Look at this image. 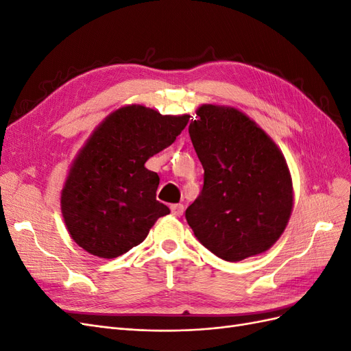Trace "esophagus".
<instances>
[{
	"label": "esophagus",
	"mask_w": 351,
	"mask_h": 351,
	"mask_svg": "<svg viewBox=\"0 0 351 351\" xmlns=\"http://www.w3.org/2000/svg\"><path fill=\"white\" fill-rule=\"evenodd\" d=\"M183 212H184V206H183L182 204H174V205H171V214H173L174 217L183 215Z\"/></svg>",
	"instance_id": "1"
}]
</instances>
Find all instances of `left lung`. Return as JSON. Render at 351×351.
<instances>
[{"instance_id": "1", "label": "left lung", "mask_w": 351, "mask_h": 351, "mask_svg": "<svg viewBox=\"0 0 351 351\" xmlns=\"http://www.w3.org/2000/svg\"><path fill=\"white\" fill-rule=\"evenodd\" d=\"M189 125L205 169L187 224L218 258L239 262L269 250L293 212L294 192L280 147L234 107L202 104Z\"/></svg>"}]
</instances>
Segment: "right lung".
I'll return each mask as SVG.
<instances>
[{
  "label": "right lung",
  "instance_id": "add662e5",
  "mask_svg": "<svg viewBox=\"0 0 351 351\" xmlns=\"http://www.w3.org/2000/svg\"><path fill=\"white\" fill-rule=\"evenodd\" d=\"M190 115L124 105L97 125L73 159L61 190L70 237L93 256L112 259L141 244L159 217V177L145 162L171 145Z\"/></svg>",
  "mask_w": 351,
  "mask_h": 351
}]
</instances>
